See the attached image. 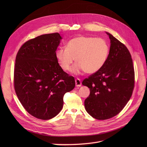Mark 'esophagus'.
<instances>
[{
  "instance_id": "34e87169",
  "label": "esophagus",
  "mask_w": 147,
  "mask_h": 147,
  "mask_svg": "<svg viewBox=\"0 0 147 147\" xmlns=\"http://www.w3.org/2000/svg\"><path fill=\"white\" fill-rule=\"evenodd\" d=\"M75 85H76L77 87H80L82 86V82L80 80V79L77 78L75 80Z\"/></svg>"
}]
</instances>
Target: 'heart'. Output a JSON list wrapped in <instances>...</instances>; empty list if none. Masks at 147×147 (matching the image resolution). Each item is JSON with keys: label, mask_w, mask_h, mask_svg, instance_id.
<instances>
[{"label": "heart", "mask_w": 147, "mask_h": 147, "mask_svg": "<svg viewBox=\"0 0 147 147\" xmlns=\"http://www.w3.org/2000/svg\"><path fill=\"white\" fill-rule=\"evenodd\" d=\"M109 54V46L105 40L81 35L70 40L66 48H59L55 53L56 59L63 70L67 71L75 58L77 64L72 69L74 74L82 71L95 73L105 64Z\"/></svg>", "instance_id": "1"}]
</instances>
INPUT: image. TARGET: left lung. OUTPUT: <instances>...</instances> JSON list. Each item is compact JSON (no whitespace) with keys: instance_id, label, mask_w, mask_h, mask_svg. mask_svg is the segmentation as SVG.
I'll use <instances>...</instances> for the list:
<instances>
[{"instance_id":"8db88e82","label":"left lung","mask_w":147,"mask_h":147,"mask_svg":"<svg viewBox=\"0 0 147 147\" xmlns=\"http://www.w3.org/2000/svg\"><path fill=\"white\" fill-rule=\"evenodd\" d=\"M108 58L97 72L85 78L82 84L90 90L84 107L91 116L104 120L116 116L129 100L134 88L135 74L127 47L112 34Z\"/></svg>"}]
</instances>
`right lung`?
Returning a JSON list of instances; mask_svg holds the SVG:
<instances>
[{"label":"right lung","mask_w":147,"mask_h":147,"mask_svg":"<svg viewBox=\"0 0 147 147\" xmlns=\"http://www.w3.org/2000/svg\"><path fill=\"white\" fill-rule=\"evenodd\" d=\"M61 39L57 32L40 35L25 42L16 57V94L25 110L38 119L56 117L64 94L75 86L74 77L64 72L55 56Z\"/></svg>","instance_id":"add662e5"}]
</instances>
